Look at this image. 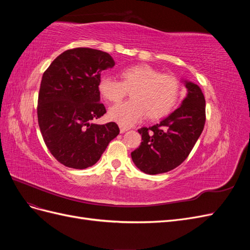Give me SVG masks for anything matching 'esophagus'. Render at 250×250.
<instances>
[{
  "instance_id": "obj_1",
  "label": "esophagus",
  "mask_w": 250,
  "mask_h": 250,
  "mask_svg": "<svg viewBox=\"0 0 250 250\" xmlns=\"http://www.w3.org/2000/svg\"><path fill=\"white\" fill-rule=\"evenodd\" d=\"M127 130H128V128H127V127L120 126V132H121V133H124V132H126Z\"/></svg>"
}]
</instances>
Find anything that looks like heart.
I'll return each mask as SVG.
<instances>
[{
    "instance_id": "obj_1",
    "label": "heart",
    "mask_w": 250,
    "mask_h": 250,
    "mask_svg": "<svg viewBox=\"0 0 250 250\" xmlns=\"http://www.w3.org/2000/svg\"><path fill=\"white\" fill-rule=\"evenodd\" d=\"M119 75L121 81L104 76L98 83L101 97L111 103L120 102L131 90L132 100L109 109L110 120L123 126H131L146 115L150 120L162 119L175 107L180 85L174 75L162 74L146 63L124 67Z\"/></svg>"
}]
</instances>
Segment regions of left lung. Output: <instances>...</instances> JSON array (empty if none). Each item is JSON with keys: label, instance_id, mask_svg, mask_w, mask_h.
Wrapping results in <instances>:
<instances>
[{"label": "left lung", "instance_id": "8db88e82", "mask_svg": "<svg viewBox=\"0 0 250 250\" xmlns=\"http://www.w3.org/2000/svg\"><path fill=\"white\" fill-rule=\"evenodd\" d=\"M187 96L180 106L152 127L139 129L141 146L131 152L134 165L144 173H166L175 169L190 154L206 123V99L196 83L181 80Z\"/></svg>", "mask_w": 250, "mask_h": 250}]
</instances>
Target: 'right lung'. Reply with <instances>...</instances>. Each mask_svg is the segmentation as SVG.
Here are the masks:
<instances>
[{"instance_id":"add662e5","label":"right lung","mask_w":250,"mask_h":250,"mask_svg":"<svg viewBox=\"0 0 250 250\" xmlns=\"http://www.w3.org/2000/svg\"><path fill=\"white\" fill-rule=\"evenodd\" d=\"M113 65L106 52L76 48L60 54L42 75L39 125L49 151L65 167H92L120 133L115 122L92 123L106 112L98 83L101 72Z\"/></svg>"}]
</instances>
